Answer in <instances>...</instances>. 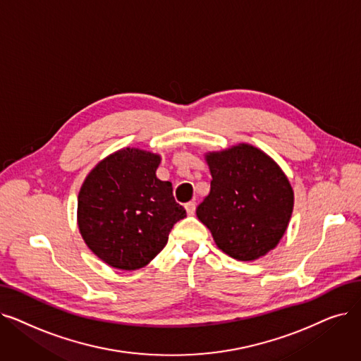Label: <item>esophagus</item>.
<instances>
[{
    "instance_id": "esophagus-1",
    "label": "esophagus",
    "mask_w": 361,
    "mask_h": 361,
    "mask_svg": "<svg viewBox=\"0 0 361 361\" xmlns=\"http://www.w3.org/2000/svg\"><path fill=\"white\" fill-rule=\"evenodd\" d=\"M184 208H185L187 214H189V215H195V212H196V203H195V202H189V203H185Z\"/></svg>"
}]
</instances>
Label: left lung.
<instances>
[{
	"label": "left lung",
	"mask_w": 361,
	"mask_h": 361,
	"mask_svg": "<svg viewBox=\"0 0 361 361\" xmlns=\"http://www.w3.org/2000/svg\"><path fill=\"white\" fill-rule=\"evenodd\" d=\"M211 190L196 215L228 257L255 261L274 249L289 226L293 189L276 161L261 149L239 143L208 152Z\"/></svg>",
	"instance_id": "obj_1"
}]
</instances>
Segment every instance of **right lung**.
Returning a JSON list of instances; mask_svg holds the SVG:
<instances>
[{
  "mask_svg": "<svg viewBox=\"0 0 361 361\" xmlns=\"http://www.w3.org/2000/svg\"><path fill=\"white\" fill-rule=\"evenodd\" d=\"M161 154L125 147L106 156L78 195V228L91 252L109 267L133 271L147 265L185 216L172 184L156 177Z\"/></svg>",
  "mask_w": 361,
  "mask_h": 361,
  "instance_id": "add662e5",
  "label": "right lung"
}]
</instances>
